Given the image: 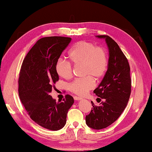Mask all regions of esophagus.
<instances>
[{
	"label": "esophagus",
	"instance_id": "obj_1",
	"mask_svg": "<svg viewBox=\"0 0 152 152\" xmlns=\"http://www.w3.org/2000/svg\"><path fill=\"white\" fill-rule=\"evenodd\" d=\"M74 99L75 100V101H81L82 99L80 97H78V96H74Z\"/></svg>",
	"mask_w": 152,
	"mask_h": 152
}]
</instances>
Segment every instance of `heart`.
Returning a JSON list of instances; mask_svg holds the SVG:
<instances>
[{"label":"heart","mask_w":152,"mask_h":152,"mask_svg":"<svg viewBox=\"0 0 152 152\" xmlns=\"http://www.w3.org/2000/svg\"><path fill=\"white\" fill-rule=\"evenodd\" d=\"M68 56L74 65L82 64V73L87 76L76 79L69 85V90L79 96H84L94 86V78L99 80L106 74L109 60L106 50L97 47L94 43L80 41L75 43L68 52ZM55 70L58 75L64 79L72 76V67L70 62L60 58L56 61Z\"/></svg>","instance_id":"1"}]
</instances>
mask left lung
I'll return each instance as SVG.
<instances>
[{
  "instance_id": "8db88e82",
  "label": "left lung",
  "mask_w": 152,
  "mask_h": 152,
  "mask_svg": "<svg viewBox=\"0 0 152 152\" xmlns=\"http://www.w3.org/2000/svg\"><path fill=\"white\" fill-rule=\"evenodd\" d=\"M104 39L109 49V66L94 93L103 100L99 107L91 101L92 110L86 116V125L93 129H102L114 123L125 110L132 88L130 67L117 43L108 35H96ZM99 101L101 102V99Z\"/></svg>"
}]
</instances>
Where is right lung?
Wrapping results in <instances>:
<instances>
[{"instance_id":"obj_1","label":"right lung","mask_w":152,"mask_h":152,"mask_svg":"<svg viewBox=\"0 0 152 152\" xmlns=\"http://www.w3.org/2000/svg\"><path fill=\"white\" fill-rule=\"evenodd\" d=\"M71 40L65 37L38 40L25 56L19 73V95L25 110L37 124L52 131L64 127L67 113L74 102L70 95L58 102L50 95L59 80L56 61Z\"/></svg>"}]
</instances>
